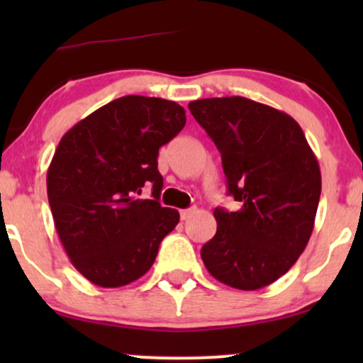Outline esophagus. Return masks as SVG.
Listing matches in <instances>:
<instances>
[{
  "label": "esophagus",
  "instance_id": "esophagus-1",
  "mask_svg": "<svg viewBox=\"0 0 363 363\" xmlns=\"http://www.w3.org/2000/svg\"><path fill=\"white\" fill-rule=\"evenodd\" d=\"M193 213H196V208H187V210H182L181 211V220H187Z\"/></svg>",
  "mask_w": 363,
  "mask_h": 363
}]
</instances>
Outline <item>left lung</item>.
Here are the masks:
<instances>
[{"label": "left lung", "mask_w": 363, "mask_h": 363, "mask_svg": "<svg viewBox=\"0 0 363 363\" xmlns=\"http://www.w3.org/2000/svg\"><path fill=\"white\" fill-rule=\"evenodd\" d=\"M189 111L222 155L237 211L215 208L201 257L213 278L257 290L283 277L309 242L320 198L318 158L285 112L245 97L201 99Z\"/></svg>", "instance_id": "obj_1"}]
</instances>
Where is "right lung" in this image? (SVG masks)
I'll use <instances>...</instances> for the list:
<instances>
[{
  "label": "right lung",
  "mask_w": 363,
  "mask_h": 363,
  "mask_svg": "<svg viewBox=\"0 0 363 363\" xmlns=\"http://www.w3.org/2000/svg\"><path fill=\"white\" fill-rule=\"evenodd\" d=\"M172 101L126 95L62 136L48 169V198L62 247L86 280L118 289L152 268L179 211L158 201L157 157L184 128ZM152 186V200L139 198Z\"/></svg>",
  "instance_id": "right-lung-1"
}]
</instances>
